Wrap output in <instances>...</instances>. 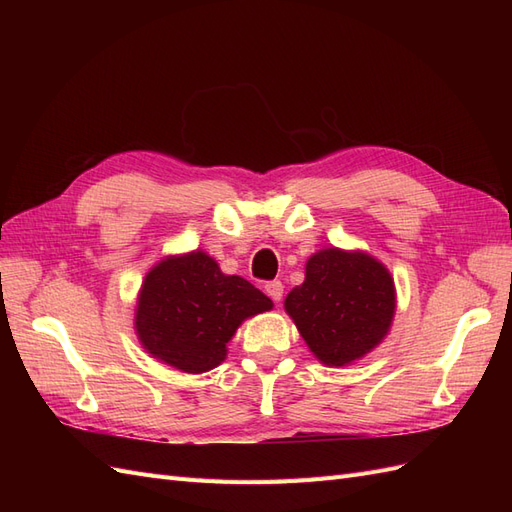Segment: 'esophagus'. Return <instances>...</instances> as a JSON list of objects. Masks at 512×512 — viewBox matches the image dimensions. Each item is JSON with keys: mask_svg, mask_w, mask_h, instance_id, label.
<instances>
[{"mask_svg": "<svg viewBox=\"0 0 512 512\" xmlns=\"http://www.w3.org/2000/svg\"><path fill=\"white\" fill-rule=\"evenodd\" d=\"M265 292L269 294L273 301H282V297H284V284L280 280H271V282L265 284Z\"/></svg>", "mask_w": 512, "mask_h": 512, "instance_id": "obj_1", "label": "esophagus"}]
</instances>
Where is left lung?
Returning <instances> with one entry per match:
<instances>
[{"instance_id":"obj_1","label":"left lung","mask_w":512,"mask_h":512,"mask_svg":"<svg viewBox=\"0 0 512 512\" xmlns=\"http://www.w3.org/2000/svg\"><path fill=\"white\" fill-rule=\"evenodd\" d=\"M286 312L318 359L342 367L376 348L395 314L393 277L376 258L329 247L307 260Z\"/></svg>"}]
</instances>
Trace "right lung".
I'll list each match as a JSON object with an SVG mask.
<instances>
[{
    "label": "right lung",
    "mask_w": 512,
    "mask_h": 512,
    "mask_svg": "<svg viewBox=\"0 0 512 512\" xmlns=\"http://www.w3.org/2000/svg\"><path fill=\"white\" fill-rule=\"evenodd\" d=\"M273 303L239 275H224L205 252L153 267L138 294L136 333L156 359L188 374L218 367L239 324Z\"/></svg>",
    "instance_id": "add662e5"
}]
</instances>
